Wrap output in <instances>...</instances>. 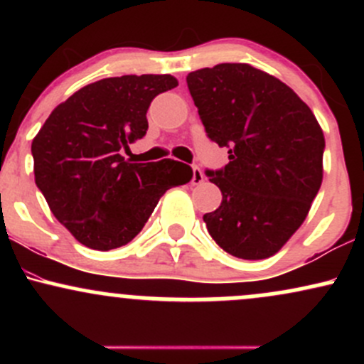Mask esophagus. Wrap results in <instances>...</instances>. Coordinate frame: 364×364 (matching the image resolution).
<instances>
[{
	"label": "esophagus",
	"mask_w": 364,
	"mask_h": 364,
	"mask_svg": "<svg viewBox=\"0 0 364 364\" xmlns=\"http://www.w3.org/2000/svg\"><path fill=\"white\" fill-rule=\"evenodd\" d=\"M193 178H191V183H193V185H198V183H202L203 181V173H202V169L198 168V166H193Z\"/></svg>",
	"instance_id": "34e87169"
}]
</instances>
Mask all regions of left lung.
I'll return each instance as SVG.
<instances>
[{
  "label": "left lung",
  "mask_w": 364,
  "mask_h": 364,
  "mask_svg": "<svg viewBox=\"0 0 364 364\" xmlns=\"http://www.w3.org/2000/svg\"><path fill=\"white\" fill-rule=\"evenodd\" d=\"M207 136L229 164L207 171L223 202L203 215L208 235L243 260L272 257L304 223L323 178L325 139L291 87L246 63L186 77Z\"/></svg>",
  "instance_id": "left-lung-1"
}]
</instances>
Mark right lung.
Wrapping results in <instances>:
<instances>
[{
    "label": "right lung",
    "instance_id": "1",
    "mask_svg": "<svg viewBox=\"0 0 364 364\" xmlns=\"http://www.w3.org/2000/svg\"><path fill=\"white\" fill-rule=\"evenodd\" d=\"M171 75H123L89 83L46 119L32 140L36 185L60 223L87 248H119L141 231L161 196L193 176L173 159L128 162L121 150L147 133Z\"/></svg>",
    "mask_w": 364,
    "mask_h": 364
}]
</instances>
